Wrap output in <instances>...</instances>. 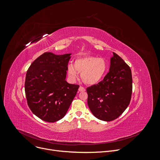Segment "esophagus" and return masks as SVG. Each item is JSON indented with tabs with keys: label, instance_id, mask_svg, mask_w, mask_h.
Wrapping results in <instances>:
<instances>
[{
	"label": "esophagus",
	"instance_id": "34e87169",
	"mask_svg": "<svg viewBox=\"0 0 160 160\" xmlns=\"http://www.w3.org/2000/svg\"><path fill=\"white\" fill-rule=\"evenodd\" d=\"M78 91H79V92H84V91H85V89L83 88V87L80 86L79 88Z\"/></svg>",
	"mask_w": 160,
	"mask_h": 160
}]
</instances>
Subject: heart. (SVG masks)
<instances>
[{
    "mask_svg": "<svg viewBox=\"0 0 160 160\" xmlns=\"http://www.w3.org/2000/svg\"><path fill=\"white\" fill-rule=\"evenodd\" d=\"M108 70V63L103 58L93 56H83L75 61L74 65L67 66V73L71 80H75L81 72V79L84 83L94 85L103 79Z\"/></svg>",
    "mask_w": 160,
    "mask_h": 160,
    "instance_id": "obj_1",
    "label": "heart"
}]
</instances>
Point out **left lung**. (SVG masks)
Here are the masks:
<instances>
[{"label":"left lung","mask_w":160,"mask_h":160,"mask_svg":"<svg viewBox=\"0 0 160 160\" xmlns=\"http://www.w3.org/2000/svg\"><path fill=\"white\" fill-rule=\"evenodd\" d=\"M88 103L98 119L111 122L127 109L132 93V75L130 67L118 54L110 58L109 71L103 81L87 89Z\"/></svg>","instance_id":"1"}]
</instances>
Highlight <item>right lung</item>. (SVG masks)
<instances>
[{
  "mask_svg": "<svg viewBox=\"0 0 160 160\" xmlns=\"http://www.w3.org/2000/svg\"><path fill=\"white\" fill-rule=\"evenodd\" d=\"M71 55L44 52L27 72L25 90L28 105L33 114L45 122L53 123L63 118L79 88L66 81Z\"/></svg>",
  "mask_w": 160,
  "mask_h": 160,
  "instance_id": "obj_1",
  "label": "right lung"
}]
</instances>
